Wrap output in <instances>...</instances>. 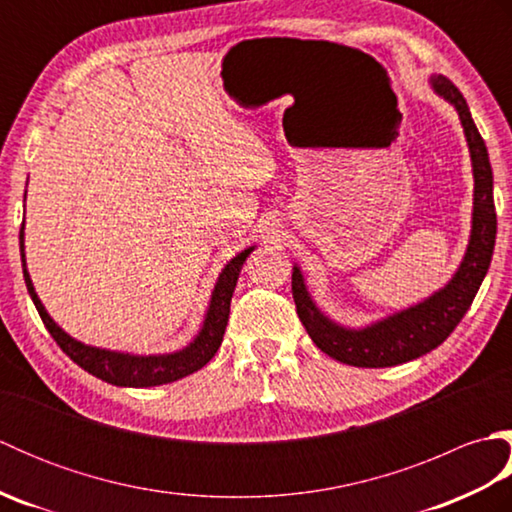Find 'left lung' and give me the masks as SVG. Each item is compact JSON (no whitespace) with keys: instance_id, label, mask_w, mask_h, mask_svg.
Instances as JSON below:
<instances>
[{"instance_id":"1","label":"left lung","mask_w":512,"mask_h":512,"mask_svg":"<svg viewBox=\"0 0 512 512\" xmlns=\"http://www.w3.org/2000/svg\"><path fill=\"white\" fill-rule=\"evenodd\" d=\"M429 83L433 92L455 107L464 127L466 145L471 151L475 187L469 246H466L460 268L455 270L447 286L433 292L429 299L416 303V306L389 314V317L365 325V328H345V325L325 317L317 303L312 301L299 266L292 268V297H295L303 328L321 352L345 365L391 367L436 350L440 343L447 341V336L471 308L488 273V266H491L497 213L493 202V169L488 162L484 138L477 132L462 92L447 76L433 74Z\"/></svg>"}]
</instances>
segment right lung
<instances>
[{
  "instance_id": "1",
  "label": "right lung",
  "mask_w": 512,
  "mask_h": 512,
  "mask_svg": "<svg viewBox=\"0 0 512 512\" xmlns=\"http://www.w3.org/2000/svg\"><path fill=\"white\" fill-rule=\"evenodd\" d=\"M19 250H21V268H24V279L28 295L35 303L39 317L46 325L52 339L57 341L61 350L68 354L72 361L83 367L85 372L92 376L105 380V383L116 385V387H156V385H167L173 380H180L193 372H198L206 363L211 361L215 352L220 350L224 330L228 323V312H231V299L233 290L237 286L239 270H242L246 257L253 253L255 246L244 248L242 253H237L231 262H228L220 277L215 281V288L211 292L209 308H206L202 328L198 336L178 352L171 354H127V352H112L103 350V347H92L81 341L72 339L68 332H63L57 323L52 321L50 314L43 308L41 299L37 297L35 286H32V279L26 268V253H24V222H21L19 231Z\"/></svg>"
}]
</instances>
